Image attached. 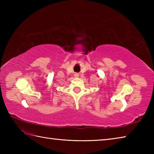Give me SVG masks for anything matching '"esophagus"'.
I'll use <instances>...</instances> for the list:
<instances>
[{"mask_svg":"<svg viewBox=\"0 0 154 154\" xmlns=\"http://www.w3.org/2000/svg\"><path fill=\"white\" fill-rule=\"evenodd\" d=\"M74 76H75V77H79V74L76 73L74 74Z\"/></svg>","mask_w":154,"mask_h":154,"instance_id":"34e87169","label":"esophagus"}]
</instances>
